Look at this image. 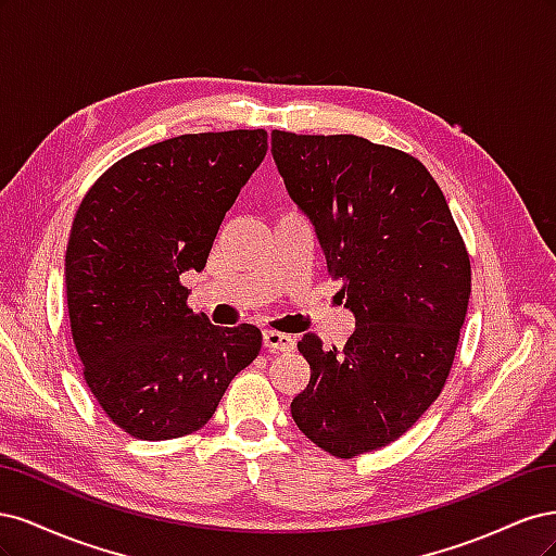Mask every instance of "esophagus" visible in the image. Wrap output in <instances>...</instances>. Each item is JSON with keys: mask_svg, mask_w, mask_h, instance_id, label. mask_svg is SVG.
<instances>
[{"mask_svg": "<svg viewBox=\"0 0 556 556\" xmlns=\"http://www.w3.org/2000/svg\"><path fill=\"white\" fill-rule=\"evenodd\" d=\"M264 348L268 352H288L294 348V339L288 333H280L274 329H266L264 331Z\"/></svg>", "mask_w": 556, "mask_h": 556, "instance_id": "1", "label": "esophagus"}]
</instances>
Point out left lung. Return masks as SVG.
<instances>
[{
	"mask_svg": "<svg viewBox=\"0 0 556 556\" xmlns=\"http://www.w3.org/2000/svg\"><path fill=\"white\" fill-rule=\"evenodd\" d=\"M290 197L317 231L357 327L343 348L304 333L292 417L339 459L401 439L447 382L470 296L468 250L427 166L355 134L271 131Z\"/></svg>",
	"mask_w": 556,
	"mask_h": 556,
	"instance_id": "left-lung-1",
	"label": "left lung"
}]
</instances>
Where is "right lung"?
<instances>
[{
    "instance_id": "right-lung-1",
    "label": "right lung",
    "mask_w": 556,
    "mask_h": 556,
    "mask_svg": "<svg viewBox=\"0 0 556 556\" xmlns=\"http://www.w3.org/2000/svg\"><path fill=\"white\" fill-rule=\"evenodd\" d=\"M266 150L264 129L182 134L134 150L94 180L74 215L64 276L83 378L134 439L194 433L260 355L262 331L211 325L188 306L180 274L206 266Z\"/></svg>"
}]
</instances>
